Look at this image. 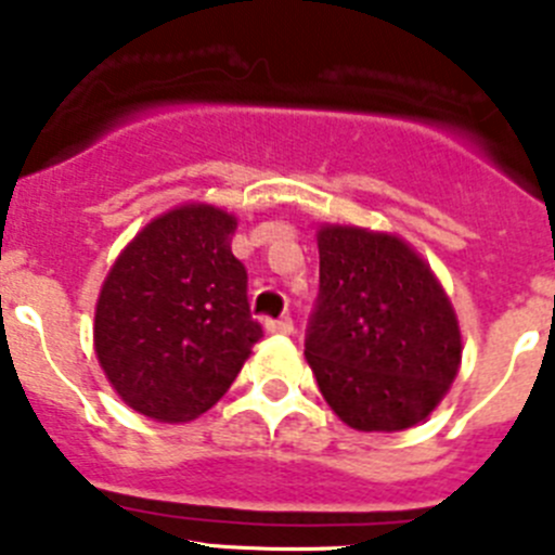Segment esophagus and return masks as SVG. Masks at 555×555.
Wrapping results in <instances>:
<instances>
[{"label":"esophagus","instance_id":"1","mask_svg":"<svg viewBox=\"0 0 555 555\" xmlns=\"http://www.w3.org/2000/svg\"><path fill=\"white\" fill-rule=\"evenodd\" d=\"M263 327H267L269 333H281V336H288V333H294L292 317H281V320H267V322H263Z\"/></svg>","mask_w":555,"mask_h":555}]
</instances>
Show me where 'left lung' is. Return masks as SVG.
I'll return each instance as SVG.
<instances>
[{
    "instance_id": "1",
    "label": "left lung",
    "mask_w": 555,
    "mask_h": 555,
    "mask_svg": "<svg viewBox=\"0 0 555 555\" xmlns=\"http://www.w3.org/2000/svg\"><path fill=\"white\" fill-rule=\"evenodd\" d=\"M317 247L306 361L325 403L366 434L414 428L442 403L464 350L442 283L395 233L322 224Z\"/></svg>"
}]
</instances>
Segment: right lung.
<instances>
[{
    "instance_id": "1",
    "label": "right lung",
    "mask_w": 555,
    "mask_h": 555,
    "mask_svg": "<svg viewBox=\"0 0 555 555\" xmlns=\"http://www.w3.org/2000/svg\"><path fill=\"white\" fill-rule=\"evenodd\" d=\"M235 217L189 203L152 219L100 288L94 350L116 395L158 423L217 405L253 345L247 269L230 249Z\"/></svg>"
}]
</instances>
